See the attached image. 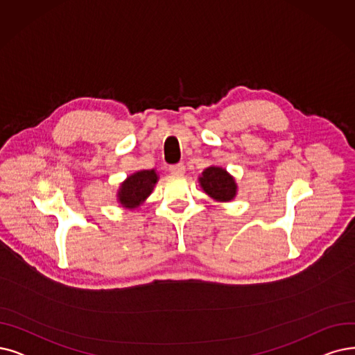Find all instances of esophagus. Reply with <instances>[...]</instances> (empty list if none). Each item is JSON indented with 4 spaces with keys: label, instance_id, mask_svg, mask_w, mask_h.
<instances>
[{
    "label": "esophagus",
    "instance_id": "obj_1",
    "mask_svg": "<svg viewBox=\"0 0 355 355\" xmlns=\"http://www.w3.org/2000/svg\"><path fill=\"white\" fill-rule=\"evenodd\" d=\"M168 172L172 175H182V173H185V166H183V163L172 164L168 167Z\"/></svg>",
    "mask_w": 355,
    "mask_h": 355
}]
</instances>
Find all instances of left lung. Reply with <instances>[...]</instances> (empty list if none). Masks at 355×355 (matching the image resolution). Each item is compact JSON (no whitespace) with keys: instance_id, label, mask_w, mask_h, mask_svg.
I'll return each instance as SVG.
<instances>
[{"instance_id":"1","label":"left lung","mask_w":355,"mask_h":355,"mask_svg":"<svg viewBox=\"0 0 355 355\" xmlns=\"http://www.w3.org/2000/svg\"><path fill=\"white\" fill-rule=\"evenodd\" d=\"M198 180L204 192L218 202H229L237 193L234 178L223 167H207Z\"/></svg>"}]
</instances>
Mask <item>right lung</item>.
<instances>
[{"label": "right lung", "instance_id": "add662e5", "mask_svg": "<svg viewBox=\"0 0 355 355\" xmlns=\"http://www.w3.org/2000/svg\"><path fill=\"white\" fill-rule=\"evenodd\" d=\"M159 176L155 170H139L126 178L118 191V202L128 209L138 208L143 204L148 195L153 192L154 185L157 183Z\"/></svg>", "mask_w": 355, "mask_h": 355}]
</instances>
